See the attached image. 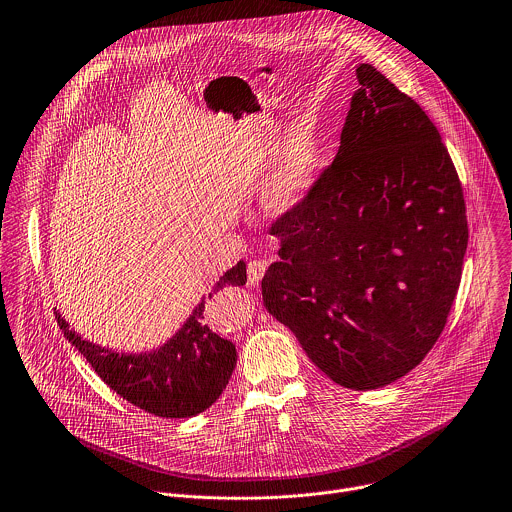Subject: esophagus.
Segmentation results:
<instances>
[{
	"mask_svg": "<svg viewBox=\"0 0 512 512\" xmlns=\"http://www.w3.org/2000/svg\"><path fill=\"white\" fill-rule=\"evenodd\" d=\"M265 271H267V261H251V263L247 265L249 283H251V285H257V283L263 279Z\"/></svg>",
	"mask_w": 512,
	"mask_h": 512,
	"instance_id": "1",
	"label": "esophagus"
}]
</instances>
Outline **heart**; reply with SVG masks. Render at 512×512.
<instances>
[{
    "label": "heart",
    "instance_id": "1",
    "mask_svg": "<svg viewBox=\"0 0 512 512\" xmlns=\"http://www.w3.org/2000/svg\"><path fill=\"white\" fill-rule=\"evenodd\" d=\"M321 163V149L313 133H289L263 185L265 207L275 215L297 207L317 183Z\"/></svg>",
    "mask_w": 512,
    "mask_h": 512
}]
</instances>
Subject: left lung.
I'll use <instances>...</instances> for the list:
<instances>
[{"mask_svg": "<svg viewBox=\"0 0 512 512\" xmlns=\"http://www.w3.org/2000/svg\"><path fill=\"white\" fill-rule=\"evenodd\" d=\"M337 157L269 229L281 241L265 309L337 385L371 391L415 369L457 297L463 187L421 105L369 63Z\"/></svg>", "mask_w": 512, "mask_h": 512, "instance_id": "8db88e82", "label": "left lung"}]
</instances>
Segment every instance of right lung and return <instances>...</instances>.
Segmentation results:
<instances>
[{
    "label": "right lung",
    "mask_w": 512,
    "mask_h": 512,
    "mask_svg": "<svg viewBox=\"0 0 512 512\" xmlns=\"http://www.w3.org/2000/svg\"><path fill=\"white\" fill-rule=\"evenodd\" d=\"M247 269L239 261L213 287L221 291L245 285ZM211 297V293H209ZM201 301L183 327L159 349L141 355L117 353L77 335L55 313L65 339L87 359L101 381L127 403L165 419H189L209 409L227 387L237 363L235 345L209 329Z\"/></svg>",
    "instance_id": "right-lung-1"
}]
</instances>
